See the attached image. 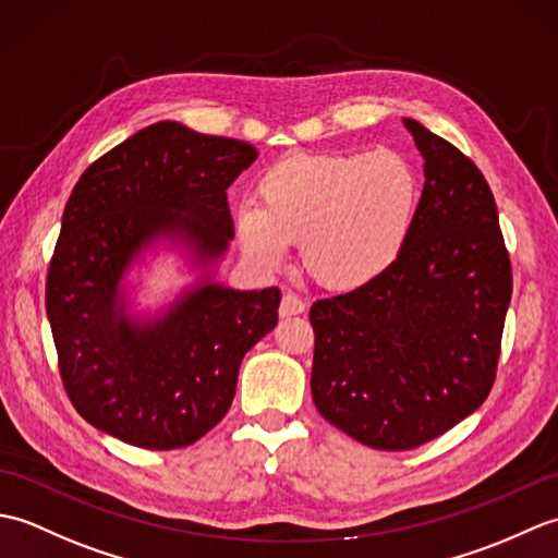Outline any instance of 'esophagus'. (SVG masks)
<instances>
[{
    "label": "esophagus",
    "mask_w": 558,
    "mask_h": 558,
    "mask_svg": "<svg viewBox=\"0 0 558 558\" xmlns=\"http://www.w3.org/2000/svg\"><path fill=\"white\" fill-rule=\"evenodd\" d=\"M306 310V304L302 298H298L294 292H286L282 294V302H280V316H294V314H302Z\"/></svg>",
    "instance_id": "obj_1"
}]
</instances>
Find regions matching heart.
<instances>
[{"instance_id":"b5f03b06","label":"heart","mask_w":558,"mask_h":558,"mask_svg":"<svg viewBox=\"0 0 558 558\" xmlns=\"http://www.w3.org/2000/svg\"><path fill=\"white\" fill-rule=\"evenodd\" d=\"M260 206L236 213V234L258 266L286 264L302 242L306 272L328 290L372 286L405 248L420 204L412 165L396 150L326 153L272 168Z\"/></svg>"}]
</instances>
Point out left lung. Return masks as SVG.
<instances>
[{"mask_svg": "<svg viewBox=\"0 0 558 558\" xmlns=\"http://www.w3.org/2000/svg\"><path fill=\"white\" fill-rule=\"evenodd\" d=\"M402 122L426 177L405 248L372 286L310 312L316 410L378 450L417 448L487 400L513 292L484 174L446 138Z\"/></svg>", "mask_w": 558, "mask_h": 558, "instance_id": "8db88e82", "label": "left lung"}]
</instances>
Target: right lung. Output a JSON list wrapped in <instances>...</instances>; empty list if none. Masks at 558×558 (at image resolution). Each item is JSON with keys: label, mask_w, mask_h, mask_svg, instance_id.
<instances>
[{"label": "right lung", "mask_w": 558, "mask_h": 558, "mask_svg": "<svg viewBox=\"0 0 558 558\" xmlns=\"http://www.w3.org/2000/svg\"><path fill=\"white\" fill-rule=\"evenodd\" d=\"M258 156L236 138L158 122L105 153L71 192L45 306L71 405L148 450L184 448L228 414L244 354L278 324L280 290L206 286L138 326L120 310L132 258L162 234L220 258L234 236L228 186Z\"/></svg>", "instance_id": "obj_1"}]
</instances>
